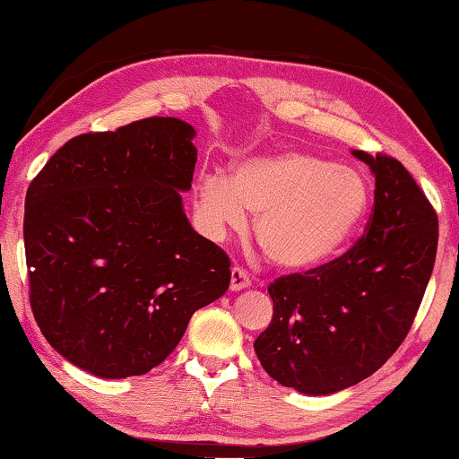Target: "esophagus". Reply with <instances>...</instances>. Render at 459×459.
<instances>
[{"label": "esophagus", "mask_w": 459, "mask_h": 459, "mask_svg": "<svg viewBox=\"0 0 459 459\" xmlns=\"http://www.w3.org/2000/svg\"><path fill=\"white\" fill-rule=\"evenodd\" d=\"M250 286V278L248 273L244 272L242 267H231V281H230V288L234 292L238 290H244V288Z\"/></svg>", "instance_id": "obj_1"}]
</instances>
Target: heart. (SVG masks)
<instances>
[{
	"label": "heart",
	"mask_w": 459,
	"mask_h": 459,
	"mask_svg": "<svg viewBox=\"0 0 459 459\" xmlns=\"http://www.w3.org/2000/svg\"><path fill=\"white\" fill-rule=\"evenodd\" d=\"M369 206L361 171L303 150L259 156L231 178L203 171L194 179V209L211 238L242 230L247 212L255 236L275 265L290 272L319 267L341 253Z\"/></svg>",
	"instance_id": "obj_1"
}]
</instances>
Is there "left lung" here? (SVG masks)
I'll list each match as a JSON object with an SVG mask.
<instances>
[{
  "mask_svg": "<svg viewBox=\"0 0 459 459\" xmlns=\"http://www.w3.org/2000/svg\"><path fill=\"white\" fill-rule=\"evenodd\" d=\"M376 178L368 231L338 259L269 284L272 324L255 341L265 372L303 394L366 380L410 332L435 267L438 219L397 159L353 150Z\"/></svg>",
  "mask_w": 459,
  "mask_h": 459,
  "instance_id": "1",
  "label": "left lung"
}]
</instances>
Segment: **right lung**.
<instances>
[{"label": "right lung", "instance_id": "right-lung-1", "mask_svg": "<svg viewBox=\"0 0 459 459\" xmlns=\"http://www.w3.org/2000/svg\"><path fill=\"white\" fill-rule=\"evenodd\" d=\"M196 129L150 117L68 140L24 200L30 309L46 341L98 378L171 355L200 307L223 297L230 256L194 231Z\"/></svg>", "mask_w": 459, "mask_h": 459}]
</instances>
